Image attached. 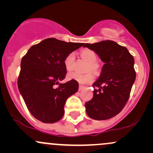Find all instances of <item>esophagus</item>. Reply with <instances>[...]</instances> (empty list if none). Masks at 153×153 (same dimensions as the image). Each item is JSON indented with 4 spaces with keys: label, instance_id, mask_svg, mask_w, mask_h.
Listing matches in <instances>:
<instances>
[{
    "label": "esophagus",
    "instance_id": "esophagus-1",
    "mask_svg": "<svg viewBox=\"0 0 153 153\" xmlns=\"http://www.w3.org/2000/svg\"><path fill=\"white\" fill-rule=\"evenodd\" d=\"M84 88H85V87H84V86H82V85H79V88H78V90L79 91H82V90H83V89Z\"/></svg>",
    "mask_w": 153,
    "mask_h": 153
}]
</instances>
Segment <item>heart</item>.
Masks as SVG:
<instances>
[{
  "label": "heart",
  "instance_id": "b5f03b06",
  "mask_svg": "<svg viewBox=\"0 0 153 153\" xmlns=\"http://www.w3.org/2000/svg\"><path fill=\"white\" fill-rule=\"evenodd\" d=\"M80 53L82 58L85 59L89 63V65L88 67V71H97L99 69V65L96 63L98 61L97 54L94 50H90V49H83L80 51ZM75 57L74 52H71L66 56L64 59V65L66 71H71L73 70ZM67 78L68 80H75L80 84H88L94 80V75L91 73L81 75L73 72V73H68Z\"/></svg>",
  "mask_w": 153,
  "mask_h": 153
}]
</instances>
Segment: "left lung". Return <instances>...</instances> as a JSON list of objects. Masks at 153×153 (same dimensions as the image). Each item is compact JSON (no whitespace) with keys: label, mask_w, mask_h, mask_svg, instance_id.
<instances>
[{"label":"left lung","mask_w":153,"mask_h":153,"mask_svg":"<svg viewBox=\"0 0 153 153\" xmlns=\"http://www.w3.org/2000/svg\"><path fill=\"white\" fill-rule=\"evenodd\" d=\"M83 47L94 50L103 62L100 77L93 84L94 97L85 103L89 117L106 120L120 113L129 98L136 78L134 57L125 47L106 40Z\"/></svg>","instance_id":"left-lung-1"}]
</instances>
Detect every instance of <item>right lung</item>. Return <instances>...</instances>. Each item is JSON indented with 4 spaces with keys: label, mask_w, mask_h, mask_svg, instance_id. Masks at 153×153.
Listing matches in <instances>:
<instances>
[{
    "label": "right lung",
    "mask_w": 153,
    "mask_h": 153,
    "mask_svg": "<svg viewBox=\"0 0 153 153\" xmlns=\"http://www.w3.org/2000/svg\"><path fill=\"white\" fill-rule=\"evenodd\" d=\"M83 45L48 38L31 46L22 57L19 90L34 118L44 123L62 119L66 100L78 90L75 80L59 83L67 73L64 59Z\"/></svg>",
    "instance_id": "right-lung-1"
}]
</instances>
